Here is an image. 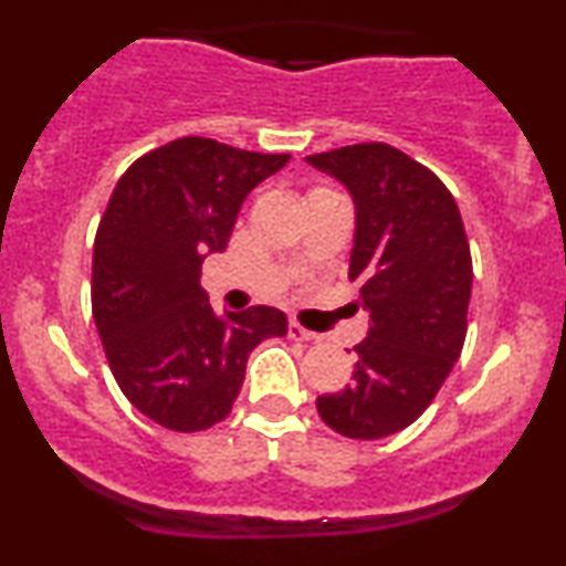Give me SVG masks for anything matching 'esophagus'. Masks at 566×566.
I'll return each instance as SVG.
<instances>
[{"label": "esophagus", "instance_id": "1", "mask_svg": "<svg viewBox=\"0 0 566 566\" xmlns=\"http://www.w3.org/2000/svg\"><path fill=\"white\" fill-rule=\"evenodd\" d=\"M287 333H290L292 340H303V343H316V340H319V335L311 333V329L301 327V324H297V322H290L287 324Z\"/></svg>", "mask_w": 566, "mask_h": 566}]
</instances>
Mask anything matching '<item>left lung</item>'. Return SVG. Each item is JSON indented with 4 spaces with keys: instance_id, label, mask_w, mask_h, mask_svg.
<instances>
[{
    "instance_id": "left-lung-1",
    "label": "left lung",
    "mask_w": 566,
    "mask_h": 566,
    "mask_svg": "<svg viewBox=\"0 0 566 566\" xmlns=\"http://www.w3.org/2000/svg\"><path fill=\"white\" fill-rule=\"evenodd\" d=\"M346 186L356 231L348 276L373 319L354 380L316 409L348 439H382L426 412L465 340L471 250L447 186L386 143L305 157Z\"/></svg>"
}]
</instances>
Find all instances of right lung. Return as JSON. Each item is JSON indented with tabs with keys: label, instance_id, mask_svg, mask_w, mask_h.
Wrapping results in <instances>:
<instances>
[{
	"label": "right lung",
	"instance_id": "1",
	"mask_svg": "<svg viewBox=\"0 0 566 566\" xmlns=\"http://www.w3.org/2000/svg\"><path fill=\"white\" fill-rule=\"evenodd\" d=\"M290 154L178 138L116 184L93 250V316L122 394L154 423L193 433L231 412L258 343L287 335L271 305L216 314L201 263L223 252L247 193Z\"/></svg>",
	"mask_w": 566,
	"mask_h": 566
}]
</instances>
